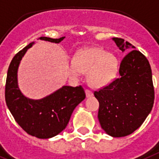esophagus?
Wrapping results in <instances>:
<instances>
[{
    "mask_svg": "<svg viewBox=\"0 0 159 159\" xmlns=\"http://www.w3.org/2000/svg\"><path fill=\"white\" fill-rule=\"evenodd\" d=\"M85 92H86V97H87V98L93 96L92 91H91L90 90H86V91H85Z\"/></svg>",
    "mask_w": 159,
    "mask_h": 159,
    "instance_id": "1",
    "label": "esophagus"
}]
</instances>
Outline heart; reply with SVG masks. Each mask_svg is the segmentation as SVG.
<instances>
[{"label":"heart","mask_w":159,"mask_h":159,"mask_svg":"<svg viewBox=\"0 0 159 159\" xmlns=\"http://www.w3.org/2000/svg\"><path fill=\"white\" fill-rule=\"evenodd\" d=\"M118 65V59L112 53L100 47H86L77 51L73 64L68 68V73L73 79L81 73H87L89 84L95 88H101L115 79Z\"/></svg>","instance_id":"heart-1"}]
</instances>
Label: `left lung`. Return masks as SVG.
<instances>
[{"label":"left lung","instance_id":"8db88e82","mask_svg":"<svg viewBox=\"0 0 159 159\" xmlns=\"http://www.w3.org/2000/svg\"><path fill=\"white\" fill-rule=\"evenodd\" d=\"M122 52L121 77L94 93L100 103L98 119L102 129L113 137H123L140 127L152 110L154 90L152 71L146 57L122 38H112Z\"/></svg>","mask_w":159,"mask_h":159}]
</instances>
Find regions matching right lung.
Masks as SVG:
<instances>
[{"mask_svg":"<svg viewBox=\"0 0 159 159\" xmlns=\"http://www.w3.org/2000/svg\"><path fill=\"white\" fill-rule=\"evenodd\" d=\"M59 39L41 37L38 40L59 43ZM34 42L24 47L13 58L9 67L6 85V102L17 123L29 135L49 139L64 131L76 107L86 98L82 86H63L46 97L33 100L22 93L18 83V71L22 59Z\"/></svg>","mask_w":159,"mask_h":159,"instance_id":"1","label":"right lung"}]
</instances>
